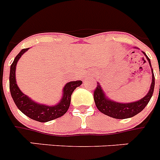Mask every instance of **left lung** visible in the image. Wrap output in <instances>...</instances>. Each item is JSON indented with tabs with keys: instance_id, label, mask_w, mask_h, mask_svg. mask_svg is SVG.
<instances>
[{
	"instance_id": "obj_1",
	"label": "left lung",
	"mask_w": 160,
	"mask_h": 160,
	"mask_svg": "<svg viewBox=\"0 0 160 160\" xmlns=\"http://www.w3.org/2000/svg\"><path fill=\"white\" fill-rule=\"evenodd\" d=\"M136 48V47H135ZM142 53L145 55L146 58L148 60L150 66L151 68V63L150 59L146 55L145 52L142 51ZM152 72V81H151V87L147 92V95L142 99L134 102H129V103H121L118 101H114L109 99L106 97V94L102 89L99 82H97V88L94 91V101H95L96 106L100 112L107 116L113 118L117 119H126L135 116L139 113L141 111L147 106L148 102L151 100V97L153 95L154 88H155V76H154L153 69L151 68Z\"/></svg>"
}]
</instances>
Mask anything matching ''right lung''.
Listing matches in <instances>:
<instances>
[{
  "label": "right lung",
  "instance_id": "right-lung-1",
  "mask_svg": "<svg viewBox=\"0 0 160 160\" xmlns=\"http://www.w3.org/2000/svg\"><path fill=\"white\" fill-rule=\"evenodd\" d=\"M30 48L22 49L15 57L13 63L10 67L9 73V89L15 105L22 113L30 118L39 122H47L60 118L68 109L71 103V96L77 87L81 85V80H76L67 83L63 88V95L59 103L55 105H47L39 104L33 101L31 98L23 93L18 88L16 81L17 63L22 55Z\"/></svg>",
  "mask_w": 160,
  "mask_h": 160
}]
</instances>
